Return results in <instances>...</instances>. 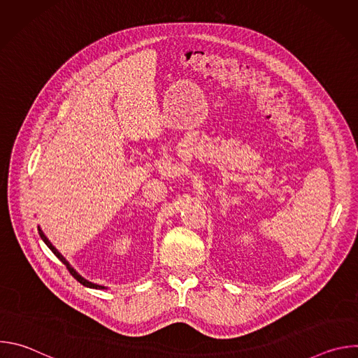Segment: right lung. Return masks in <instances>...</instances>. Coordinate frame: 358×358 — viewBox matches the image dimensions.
Segmentation results:
<instances>
[{
  "label": "right lung",
  "instance_id": "obj_1",
  "mask_svg": "<svg viewBox=\"0 0 358 358\" xmlns=\"http://www.w3.org/2000/svg\"><path fill=\"white\" fill-rule=\"evenodd\" d=\"M38 232H39V236L42 238V241L48 245V248L57 255V258H58V259H59V261L66 266V269L69 271V273H71V275H72V276H73L79 283H82V285H83V286H86V287H93V289H106L105 286H99V285H94V283H92V282H89V280H86V279H83V278H82V276H80V275H79V273H78V272H76V271L69 265V262L62 257V255L55 249V246L49 242V239L43 235V232L41 231V228H39V227H38Z\"/></svg>",
  "mask_w": 358,
  "mask_h": 358
}]
</instances>
